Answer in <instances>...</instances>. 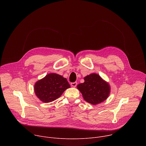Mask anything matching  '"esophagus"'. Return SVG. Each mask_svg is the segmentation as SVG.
I'll return each mask as SVG.
<instances>
[{
    "mask_svg": "<svg viewBox=\"0 0 146 146\" xmlns=\"http://www.w3.org/2000/svg\"><path fill=\"white\" fill-rule=\"evenodd\" d=\"M77 82H71V84H70V85H71V86H72V87H76V86H77Z\"/></svg>",
    "mask_w": 146,
    "mask_h": 146,
    "instance_id": "esophagus-1",
    "label": "esophagus"
}]
</instances>
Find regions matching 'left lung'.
<instances>
[{
  "mask_svg": "<svg viewBox=\"0 0 146 146\" xmlns=\"http://www.w3.org/2000/svg\"><path fill=\"white\" fill-rule=\"evenodd\" d=\"M84 83L77 87L86 101L95 105L108 98L110 91V86L98 74L88 75L84 77Z\"/></svg>",
  "mask_w": 146,
  "mask_h": 146,
  "instance_id": "left-lung-1",
  "label": "left lung"
}]
</instances>
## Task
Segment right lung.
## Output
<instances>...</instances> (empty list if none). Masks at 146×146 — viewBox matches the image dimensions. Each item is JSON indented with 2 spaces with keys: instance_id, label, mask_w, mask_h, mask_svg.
Returning a JSON list of instances; mask_svg holds the SVG:
<instances>
[{
  "instance_id": "right-lung-1",
  "label": "right lung",
  "mask_w": 146,
  "mask_h": 146,
  "mask_svg": "<svg viewBox=\"0 0 146 146\" xmlns=\"http://www.w3.org/2000/svg\"><path fill=\"white\" fill-rule=\"evenodd\" d=\"M67 79L56 73H50L38 80L35 85V92L40 100L49 103L59 98L70 88Z\"/></svg>"
}]
</instances>
